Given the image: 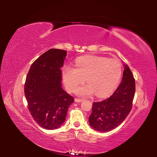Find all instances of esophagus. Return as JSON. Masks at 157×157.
Returning <instances> with one entry per match:
<instances>
[{
    "mask_svg": "<svg viewBox=\"0 0 157 157\" xmlns=\"http://www.w3.org/2000/svg\"><path fill=\"white\" fill-rule=\"evenodd\" d=\"M83 101L82 99H78V98H75V101L77 102V103H80V102H82Z\"/></svg>",
    "mask_w": 157,
    "mask_h": 157,
    "instance_id": "esophagus-1",
    "label": "esophagus"
}]
</instances>
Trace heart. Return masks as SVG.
<instances>
[{
	"label": "heart",
	"instance_id": "1",
	"mask_svg": "<svg viewBox=\"0 0 157 157\" xmlns=\"http://www.w3.org/2000/svg\"><path fill=\"white\" fill-rule=\"evenodd\" d=\"M122 65L116 58L98 56L79 57L75 61V68L65 66L62 77L67 89L76 91L86 80L88 84L77 90L80 96H90L96 92L98 97H105L117 86L121 77Z\"/></svg>",
	"mask_w": 157,
	"mask_h": 157
}]
</instances>
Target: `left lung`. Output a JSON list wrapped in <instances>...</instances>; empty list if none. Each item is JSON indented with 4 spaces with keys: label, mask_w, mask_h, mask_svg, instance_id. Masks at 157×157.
<instances>
[{
    "label": "left lung",
    "mask_w": 157,
    "mask_h": 157,
    "mask_svg": "<svg viewBox=\"0 0 157 157\" xmlns=\"http://www.w3.org/2000/svg\"><path fill=\"white\" fill-rule=\"evenodd\" d=\"M122 82L111 96L100 102H94L89 123L93 129L107 132L115 129L130 113L136 92L134 76L124 65Z\"/></svg>",
    "instance_id": "8db88e82"
}]
</instances>
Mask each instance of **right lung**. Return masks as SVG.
Masks as SVG:
<instances>
[{"instance_id":"right-lung-1","label":"right lung","mask_w":157,"mask_h":157,"mask_svg":"<svg viewBox=\"0 0 157 157\" xmlns=\"http://www.w3.org/2000/svg\"><path fill=\"white\" fill-rule=\"evenodd\" d=\"M67 51L52 48L31 65L24 92L33 119L44 129L54 130L65 122L74 98L62 88L61 70Z\"/></svg>"}]
</instances>
